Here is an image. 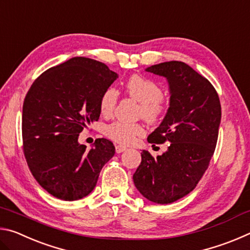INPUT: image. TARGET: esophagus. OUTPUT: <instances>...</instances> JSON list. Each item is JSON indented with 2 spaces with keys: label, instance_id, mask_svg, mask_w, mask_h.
<instances>
[{
  "label": "esophagus",
  "instance_id": "1",
  "mask_svg": "<svg viewBox=\"0 0 250 250\" xmlns=\"http://www.w3.org/2000/svg\"><path fill=\"white\" fill-rule=\"evenodd\" d=\"M126 150L125 146H116V152L117 153H121V152H124Z\"/></svg>",
  "mask_w": 250,
  "mask_h": 250
}]
</instances>
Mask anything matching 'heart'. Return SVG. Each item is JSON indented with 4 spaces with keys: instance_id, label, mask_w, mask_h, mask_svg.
<instances>
[{
    "instance_id": "obj_1",
    "label": "heart",
    "mask_w": 250,
    "mask_h": 250,
    "mask_svg": "<svg viewBox=\"0 0 250 250\" xmlns=\"http://www.w3.org/2000/svg\"><path fill=\"white\" fill-rule=\"evenodd\" d=\"M125 91L131 98L141 104L139 111L143 119L149 122L159 120L163 112L166 103L162 99V88L153 80L134 75L125 83ZM118 103V92L112 87L104 89L99 99V108L104 116H110L115 111ZM145 129L139 124H126L117 121L109 125L104 129V134L122 146H129L137 140L138 137L143 134Z\"/></svg>"
}]
</instances>
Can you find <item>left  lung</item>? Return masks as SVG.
<instances>
[{
  "label": "left lung",
  "mask_w": 250,
  "mask_h": 250,
  "mask_svg": "<svg viewBox=\"0 0 250 250\" xmlns=\"http://www.w3.org/2000/svg\"><path fill=\"white\" fill-rule=\"evenodd\" d=\"M146 70L166 77L171 95L167 115L147 142L170 145L156 158L141 152L133 182L149 201L170 204L192 192L208 167L217 143L221 103L213 84L183 62H161Z\"/></svg>",
  "instance_id": "8db88e82"
}]
</instances>
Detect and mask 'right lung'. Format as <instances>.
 Masks as SVG:
<instances>
[{
    "instance_id": "right-lung-1",
    "label": "right lung",
    "mask_w": 250,
    "mask_h": 250,
    "mask_svg": "<svg viewBox=\"0 0 250 250\" xmlns=\"http://www.w3.org/2000/svg\"><path fill=\"white\" fill-rule=\"evenodd\" d=\"M118 78L104 62L74 57L44 71L23 104V151L39 184L62 201L92 192L101 168L115 155V146L97 139L89 151L79 133L98 121L99 99Z\"/></svg>"
}]
</instances>
